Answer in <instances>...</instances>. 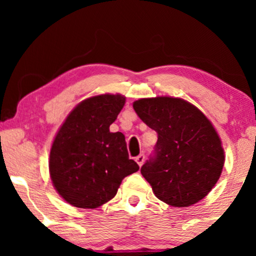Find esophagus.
I'll return each instance as SVG.
<instances>
[{"mask_svg": "<svg viewBox=\"0 0 256 256\" xmlns=\"http://www.w3.org/2000/svg\"><path fill=\"white\" fill-rule=\"evenodd\" d=\"M144 155L143 154H140L138 155V156L136 158V162L138 164V166H142L143 165V162H144Z\"/></svg>", "mask_w": 256, "mask_h": 256, "instance_id": "obj_1", "label": "esophagus"}]
</instances>
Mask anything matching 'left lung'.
<instances>
[{
	"label": "left lung",
	"instance_id": "left-lung-1",
	"mask_svg": "<svg viewBox=\"0 0 256 256\" xmlns=\"http://www.w3.org/2000/svg\"><path fill=\"white\" fill-rule=\"evenodd\" d=\"M134 110L158 134L154 154L140 167L155 196L173 207H188L208 195L225 161L212 122L195 106L168 96L140 98Z\"/></svg>",
	"mask_w": 256,
	"mask_h": 256
}]
</instances>
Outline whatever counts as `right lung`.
<instances>
[{"instance_id": "obj_1", "label": "right lung", "mask_w": 256, "mask_h": 256, "mask_svg": "<svg viewBox=\"0 0 256 256\" xmlns=\"http://www.w3.org/2000/svg\"><path fill=\"white\" fill-rule=\"evenodd\" d=\"M125 104L122 95L84 100L68 114L50 149L56 192L78 208H98L116 196L122 179L140 166L128 158L125 136L110 126Z\"/></svg>"}]
</instances>
